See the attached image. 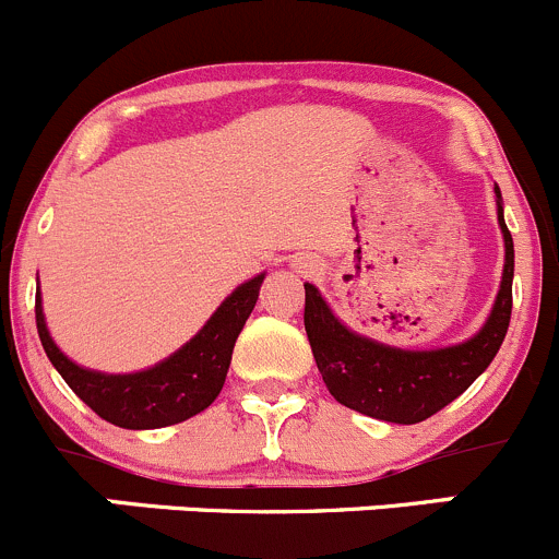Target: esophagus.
<instances>
[{"label": "esophagus", "instance_id": "1", "mask_svg": "<svg viewBox=\"0 0 559 559\" xmlns=\"http://www.w3.org/2000/svg\"><path fill=\"white\" fill-rule=\"evenodd\" d=\"M293 272L298 274V277H314V274L320 272V266H318V261H314L312 255H298V258H293Z\"/></svg>", "mask_w": 559, "mask_h": 559}]
</instances>
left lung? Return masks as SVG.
<instances>
[{
	"mask_svg": "<svg viewBox=\"0 0 559 559\" xmlns=\"http://www.w3.org/2000/svg\"><path fill=\"white\" fill-rule=\"evenodd\" d=\"M495 203L497 225L506 245L500 290L489 318L465 342L429 350L385 345L342 323L318 287L304 282V329L325 389L340 405L389 424L427 421L467 391L469 383L489 367L506 340L513 307V239L502 217V195L497 185Z\"/></svg>",
	"mask_w": 559,
	"mask_h": 559,
	"instance_id": "obj_1",
	"label": "left lung"
}]
</instances>
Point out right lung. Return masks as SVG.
I'll return each mask as SVG.
<instances>
[{"label": "right lung", "instance_id": "add662e5", "mask_svg": "<svg viewBox=\"0 0 559 559\" xmlns=\"http://www.w3.org/2000/svg\"><path fill=\"white\" fill-rule=\"evenodd\" d=\"M266 272L241 282L203 323V329L190 342L170 353L154 367L138 372L110 374L99 369H86L64 356L48 331L43 314V298L37 290L35 318L43 350L51 358L64 383L105 421L121 429H159L181 424L206 411L219 396L228 374L234 345L245 329L247 318L255 309Z\"/></svg>", "mask_w": 559, "mask_h": 559}]
</instances>
